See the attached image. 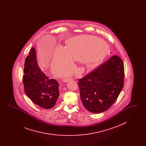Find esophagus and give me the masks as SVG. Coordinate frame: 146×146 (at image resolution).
<instances>
[{"label": "esophagus", "instance_id": "obj_1", "mask_svg": "<svg viewBox=\"0 0 146 146\" xmlns=\"http://www.w3.org/2000/svg\"><path fill=\"white\" fill-rule=\"evenodd\" d=\"M72 80V78H65V79H63V81L65 83H67V82H69L70 81H71Z\"/></svg>", "mask_w": 146, "mask_h": 146}]
</instances>
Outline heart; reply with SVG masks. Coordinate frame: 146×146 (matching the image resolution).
Here are the masks:
<instances>
[{
  "instance_id": "b5f03b06",
  "label": "heart",
  "mask_w": 146,
  "mask_h": 146,
  "mask_svg": "<svg viewBox=\"0 0 146 146\" xmlns=\"http://www.w3.org/2000/svg\"><path fill=\"white\" fill-rule=\"evenodd\" d=\"M108 51L109 46L103 40L89 35L76 36L68 41L67 49L61 46L57 48L52 67L57 72L72 70L73 58L81 61L88 68H94L103 62Z\"/></svg>"
}]
</instances>
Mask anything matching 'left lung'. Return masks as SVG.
<instances>
[{
	"mask_svg": "<svg viewBox=\"0 0 146 146\" xmlns=\"http://www.w3.org/2000/svg\"><path fill=\"white\" fill-rule=\"evenodd\" d=\"M78 81L84 107L94 113L104 111L115 102L123 88V60L118 56H113Z\"/></svg>",
	"mask_w": 146,
	"mask_h": 146,
	"instance_id": "left-lung-1",
	"label": "left lung"
}]
</instances>
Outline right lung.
Wrapping results in <instances>:
<instances>
[{
	"label": "right lung",
	"instance_id": "right-lung-1",
	"mask_svg": "<svg viewBox=\"0 0 146 146\" xmlns=\"http://www.w3.org/2000/svg\"><path fill=\"white\" fill-rule=\"evenodd\" d=\"M23 71V83L27 96L40 107L52 108L60 95L59 84L55 79H49L40 69L34 48H31L25 60Z\"/></svg>",
	"mask_w": 146,
	"mask_h": 146
}]
</instances>
